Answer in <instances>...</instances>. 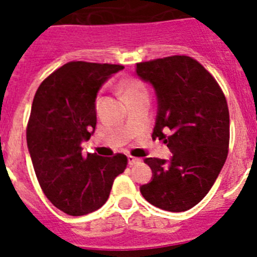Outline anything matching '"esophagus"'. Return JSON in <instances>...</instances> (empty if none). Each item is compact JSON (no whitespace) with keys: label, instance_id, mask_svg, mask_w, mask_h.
<instances>
[{"label":"esophagus","instance_id":"34e87169","mask_svg":"<svg viewBox=\"0 0 257 257\" xmlns=\"http://www.w3.org/2000/svg\"><path fill=\"white\" fill-rule=\"evenodd\" d=\"M128 158V165L130 166H134V165H138V163H140V158H136V157H133V156H128L127 157Z\"/></svg>","mask_w":257,"mask_h":257}]
</instances>
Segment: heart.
Listing matches in <instances>:
<instances>
[{
    "mask_svg": "<svg viewBox=\"0 0 257 257\" xmlns=\"http://www.w3.org/2000/svg\"><path fill=\"white\" fill-rule=\"evenodd\" d=\"M121 92L124 99H130L140 95H148V88L139 78H128L122 82Z\"/></svg>",
    "mask_w": 257,
    "mask_h": 257,
    "instance_id": "heart-1",
    "label": "heart"
}]
</instances>
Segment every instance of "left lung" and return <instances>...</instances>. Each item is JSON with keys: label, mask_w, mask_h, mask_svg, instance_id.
I'll return each instance as SVG.
<instances>
[{"label": "left lung", "mask_w": 257, "mask_h": 257, "mask_svg": "<svg viewBox=\"0 0 257 257\" xmlns=\"http://www.w3.org/2000/svg\"><path fill=\"white\" fill-rule=\"evenodd\" d=\"M136 74L156 90L158 112L152 138L172 158H145L153 172L140 188L158 208L183 212L205 198L225 163L229 109L217 81L196 59L172 55L136 63Z\"/></svg>", "instance_id": "1"}]
</instances>
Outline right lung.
Masks as SVG:
<instances>
[{
  "label": "right lung",
  "mask_w": 257,
  "mask_h": 257,
  "mask_svg": "<svg viewBox=\"0 0 257 257\" xmlns=\"http://www.w3.org/2000/svg\"><path fill=\"white\" fill-rule=\"evenodd\" d=\"M119 64L69 61L42 81L32 103L27 144L36 176L52 205L72 216L94 212L106 202L127 157L83 156L81 142L96 126L95 99Z\"/></svg>",
  "instance_id": "add662e5"
}]
</instances>
